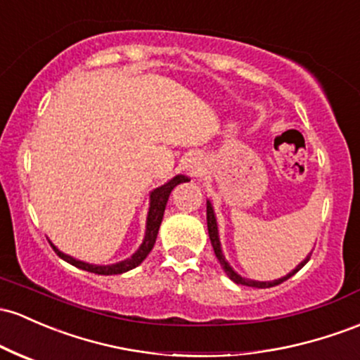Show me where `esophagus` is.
<instances>
[{
  "label": "esophagus",
  "instance_id": "obj_1",
  "mask_svg": "<svg viewBox=\"0 0 360 360\" xmlns=\"http://www.w3.org/2000/svg\"><path fill=\"white\" fill-rule=\"evenodd\" d=\"M186 171H188L189 176H198V174L201 172V164H200V162H196L195 159L189 160L186 164Z\"/></svg>",
  "mask_w": 360,
  "mask_h": 360
}]
</instances>
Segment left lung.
<instances>
[{
  "label": "left lung",
  "mask_w": 360,
  "mask_h": 360,
  "mask_svg": "<svg viewBox=\"0 0 360 360\" xmlns=\"http://www.w3.org/2000/svg\"><path fill=\"white\" fill-rule=\"evenodd\" d=\"M207 225H208V236H210V240H212L213 251H215V256H217V258H219V262H220V264H222L224 271H225V274H227L229 278H231L232 282L239 283V285L256 287V289H268V287H275V285H278V283H282V282H285V280H289L292 275H295V274H297V271L301 270V268L304 266V264H306L307 262H309V258H311V255H309V256H307L306 259H304V262H302L301 264H299L297 268H295V270H292L289 275L282 276V278H278V280H274V282H255V280H248V278H243V276L238 275V274H236L234 270H232V268H231V264H229L227 262H225V258H224V255H222V250H220V240H219V229H217L215 213H213V208H212V203H210V201H207Z\"/></svg>",
  "instance_id": "obj_1"
}]
</instances>
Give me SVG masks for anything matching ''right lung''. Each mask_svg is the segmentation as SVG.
Listing matches in <instances>:
<instances>
[{
  "label": "right lung",
  "instance_id": "add662e5",
  "mask_svg": "<svg viewBox=\"0 0 360 360\" xmlns=\"http://www.w3.org/2000/svg\"><path fill=\"white\" fill-rule=\"evenodd\" d=\"M186 181H189L188 177L176 176L174 179L169 181V183H165L164 186L153 189L152 195H150V210H148V217H147V232H145V239H143V243H141L140 250H138L135 255L131 256V258L124 259V262L116 263V264H108V266H102V264H89L84 262H78V259L71 258V256L61 252L53 243H51V248H53L54 252H56L61 259H65V262L73 264V266L82 268V270L90 271V274L117 275V274H124V271H128V270H133V268L138 266V264L147 258L148 252L152 251L153 244H155L157 234H159V227L162 224V219H164V210H165V205H167L169 195H171V191L177 186V184L186 183Z\"/></svg>",
  "mask_w": 360,
  "mask_h": 360
}]
</instances>
